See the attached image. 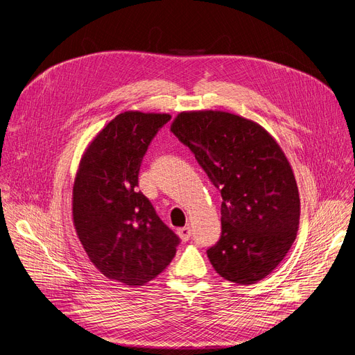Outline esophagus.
I'll use <instances>...</instances> for the list:
<instances>
[{
	"mask_svg": "<svg viewBox=\"0 0 355 355\" xmlns=\"http://www.w3.org/2000/svg\"><path fill=\"white\" fill-rule=\"evenodd\" d=\"M177 234H178V236L181 238V241L187 242V241L189 239V236H191V228H189V227H184V228H180V230L177 231Z\"/></svg>",
	"mask_w": 355,
	"mask_h": 355,
	"instance_id": "34e87169",
	"label": "esophagus"
}]
</instances>
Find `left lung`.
Wrapping results in <instances>:
<instances>
[{
    "mask_svg": "<svg viewBox=\"0 0 355 355\" xmlns=\"http://www.w3.org/2000/svg\"><path fill=\"white\" fill-rule=\"evenodd\" d=\"M170 130L220 191L222 234L207 252L214 269L238 284L262 280L299 231V188L282 147L261 124L222 110L181 112Z\"/></svg>",
    "mask_w": 355,
    "mask_h": 355,
    "instance_id": "8db88e82",
    "label": "left lung"
}]
</instances>
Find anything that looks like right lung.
<instances>
[{
	"mask_svg": "<svg viewBox=\"0 0 355 355\" xmlns=\"http://www.w3.org/2000/svg\"><path fill=\"white\" fill-rule=\"evenodd\" d=\"M171 116L127 110L86 147L72 191L78 238L107 279L143 286L164 272L180 238L159 219L139 187L150 141Z\"/></svg>",
	"mask_w": 355,
	"mask_h": 355,
	"instance_id": "obj_1",
	"label": "right lung"
}]
</instances>
